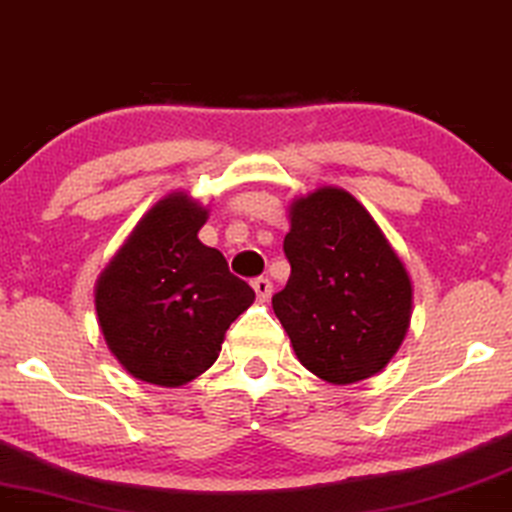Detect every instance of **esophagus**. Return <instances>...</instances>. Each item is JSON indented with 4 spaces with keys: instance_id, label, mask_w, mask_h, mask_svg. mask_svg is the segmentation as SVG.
Here are the masks:
<instances>
[{
    "instance_id": "1",
    "label": "esophagus",
    "mask_w": 512,
    "mask_h": 512,
    "mask_svg": "<svg viewBox=\"0 0 512 512\" xmlns=\"http://www.w3.org/2000/svg\"><path fill=\"white\" fill-rule=\"evenodd\" d=\"M251 287H254V292H256V296L261 301H266L268 296H270V292H273V282H270L268 277H256V280L251 282Z\"/></svg>"
}]
</instances>
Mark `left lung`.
Segmentation results:
<instances>
[{
  "instance_id": "obj_1",
  "label": "left lung",
  "mask_w": 512,
  "mask_h": 512,
  "mask_svg": "<svg viewBox=\"0 0 512 512\" xmlns=\"http://www.w3.org/2000/svg\"><path fill=\"white\" fill-rule=\"evenodd\" d=\"M292 266L273 296L299 361L332 384L380 372L410 323V277L370 213L337 187L292 204Z\"/></svg>"
}]
</instances>
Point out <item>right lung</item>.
<instances>
[{
    "label": "right lung",
    "mask_w": 512,
    "mask_h": 512,
    "mask_svg": "<svg viewBox=\"0 0 512 512\" xmlns=\"http://www.w3.org/2000/svg\"><path fill=\"white\" fill-rule=\"evenodd\" d=\"M206 208L185 194L159 201L97 285L113 356L137 380L178 387L211 368L225 330L254 301L218 249L199 242Z\"/></svg>",
    "instance_id": "1"
}]
</instances>
